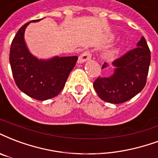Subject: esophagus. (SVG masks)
I'll list each match as a JSON object with an SVG mask.
<instances>
[{"instance_id": "obj_1", "label": "esophagus", "mask_w": 158, "mask_h": 158, "mask_svg": "<svg viewBox=\"0 0 158 158\" xmlns=\"http://www.w3.org/2000/svg\"><path fill=\"white\" fill-rule=\"evenodd\" d=\"M91 52L89 51H85L79 57V63H85V62L88 61L91 58Z\"/></svg>"}]
</instances>
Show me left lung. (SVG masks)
<instances>
[{
	"mask_svg": "<svg viewBox=\"0 0 158 158\" xmlns=\"http://www.w3.org/2000/svg\"><path fill=\"white\" fill-rule=\"evenodd\" d=\"M150 62V49L144 37H141L135 48L112 63L115 67L112 75L97 78L93 85L97 94L111 104L131 100L145 87ZM107 67L105 63L101 69Z\"/></svg>",
	"mask_w": 158,
	"mask_h": 158,
	"instance_id": "1",
	"label": "left lung"
}]
</instances>
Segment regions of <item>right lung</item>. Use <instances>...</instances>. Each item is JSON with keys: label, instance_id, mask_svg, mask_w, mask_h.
<instances>
[{"label": "right lung", "instance_id": "right-lung-1", "mask_svg": "<svg viewBox=\"0 0 158 158\" xmlns=\"http://www.w3.org/2000/svg\"><path fill=\"white\" fill-rule=\"evenodd\" d=\"M18 30L10 50V64L15 82L20 90L37 100L57 96L65 85L70 72L78 60L77 56L39 59L31 54L26 44L24 33L30 23Z\"/></svg>", "mask_w": 158, "mask_h": 158}]
</instances>
